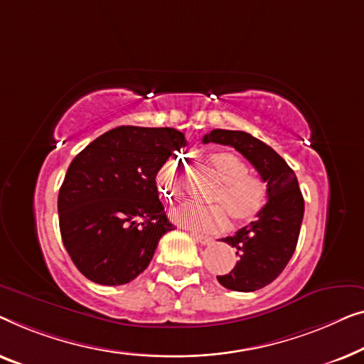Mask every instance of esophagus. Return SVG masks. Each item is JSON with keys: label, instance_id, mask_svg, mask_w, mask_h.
<instances>
[{"label": "esophagus", "instance_id": "obj_1", "mask_svg": "<svg viewBox=\"0 0 364 364\" xmlns=\"http://www.w3.org/2000/svg\"><path fill=\"white\" fill-rule=\"evenodd\" d=\"M191 235H193V239L196 240V242H199V244H203V245L211 244V237H209V235L198 234V232H191Z\"/></svg>", "mask_w": 364, "mask_h": 364}]
</instances>
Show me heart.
<instances>
[{
    "mask_svg": "<svg viewBox=\"0 0 364 364\" xmlns=\"http://www.w3.org/2000/svg\"><path fill=\"white\" fill-rule=\"evenodd\" d=\"M209 166L219 180L209 203L211 208L184 206L173 211L178 223L198 231H221L228 226V216L237 224H247L259 218L269 199L267 184L260 178L249 175V168L231 151H214L208 156ZM158 186L168 201L180 199L183 176L176 161H168L158 171Z\"/></svg>",
    "mask_w": 364,
    "mask_h": 364,
    "instance_id": "1",
    "label": "heart"
}]
</instances>
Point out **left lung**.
I'll list each match as a JSON object with an SVG mask.
<instances>
[{"label":"left lung","mask_w":364,"mask_h":364,"mask_svg":"<svg viewBox=\"0 0 364 364\" xmlns=\"http://www.w3.org/2000/svg\"><path fill=\"white\" fill-rule=\"evenodd\" d=\"M203 141L235 148L267 183L269 199L259 218L221 239L235 249L237 260L231 272L218 275L219 284L229 290H259L282 274L295 252L305 211L299 181L284 158L250 133L216 129Z\"/></svg>","instance_id":"left-lung-1"}]
</instances>
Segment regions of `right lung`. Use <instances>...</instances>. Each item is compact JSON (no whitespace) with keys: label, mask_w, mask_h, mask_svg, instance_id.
<instances>
[{"label":"right lung","mask_w":364,"mask_h":364,"mask_svg":"<svg viewBox=\"0 0 364 364\" xmlns=\"http://www.w3.org/2000/svg\"><path fill=\"white\" fill-rule=\"evenodd\" d=\"M186 145L175 129L127 125L95 138L74 158L58 211L64 247L82 275L124 285L148 267L158 240L173 231L156 175Z\"/></svg>","instance_id":"1"}]
</instances>
